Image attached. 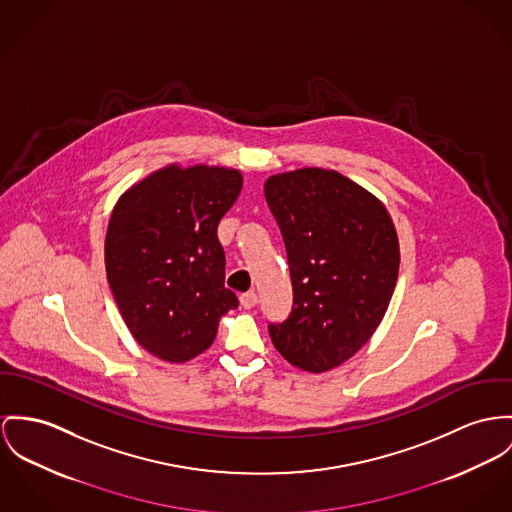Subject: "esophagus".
<instances>
[{"instance_id":"1","label":"esophagus","mask_w":512,"mask_h":512,"mask_svg":"<svg viewBox=\"0 0 512 512\" xmlns=\"http://www.w3.org/2000/svg\"><path fill=\"white\" fill-rule=\"evenodd\" d=\"M239 302H241V306H243L245 310H251V308L257 306V294H255V292L241 294V296H239Z\"/></svg>"}]
</instances>
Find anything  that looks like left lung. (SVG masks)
<instances>
[{"label": "left lung", "mask_w": 512, "mask_h": 512, "mask_svg": "<svg viewBox=\"0 0 512 512\" xmlns=\"http://www.w3.org/2000/svg\"><path fill=\"white\" fill-rule=\"evenodd\" d=\"M265 198L284 239L294 304L271 323L276 351L321 374L358 353L382 323L399 273V239L386 204L339 171L276 173Z\"/></svg>", "instance_id": "obj_1"}]
</instances>
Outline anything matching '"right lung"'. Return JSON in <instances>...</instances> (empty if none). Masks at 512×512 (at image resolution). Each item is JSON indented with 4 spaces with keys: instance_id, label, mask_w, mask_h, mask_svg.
<instances>
[{
    "instance_id": "add662e5",
    "label": "right lung",
    "mask_w": 512,
    "mask_h": 512,
    "mask_svg": "<svg viewBox=\"0 0 512 512\" xmlns=\"http://www.w3.org/2000/svg\"><path fill=\"white\" fill-rule=\"evenodd\" d=\"M241 187L239 169L169 163L118 197L105 236L107 280L128 331L159 360L204 353L220 317L239 304L224 286L216 230Z\"/></svg>"
}]
</instances>
